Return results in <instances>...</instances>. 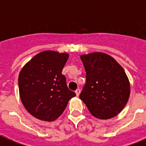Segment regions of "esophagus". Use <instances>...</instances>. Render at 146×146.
Returning a JSON list of instances; mask_svg holds the SVG:
<instances>
[{"instance_id":"34e87169","label":"esophagus","mask_w":146,"mask_h":146,"mask_svg":"<svg viewBox=\"0 0 146 146\" xmlns=\"http://www.w3.org/2000/svg\"><path fill=\"white\" fill-rule=\"evenodd\" d=\"M75 93H76V96H79V94H80V89H76V90H75Z\"/></svg>"}]
</instances>
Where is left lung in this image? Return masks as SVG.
Returning <instances> with one entry per match:
<instances>
[{"instance_id": "obj_1", "label": "left lung", "mask_w": 146, "mask_h": 146, "mask_svg": "<svg viewBox=\"0 0 146 146\" xmlns=\"http://www.w3.org/2000/svg\"><path fill=\"white\" fill-rule=\"evenodd\" d=\"M86 82L79 97L99 119L117 115L127 104L130 84L126 73L112 57L96 52L81 55Z\"/></svg>"}]
</instances>
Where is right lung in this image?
I'll return each mask as SVG.
<instances>
[{
    "label": "right lung",
    "instance_id": "add662e5",
    "mask_svg": "<svg viewBox=\"0 0 146 146\" xmlns=\"http://www.w3.org/2000/svg\"><path fill=\"white\" fill-rule=\"evenodd\" d=\"M69 55L46 50L34 56L19 76L22 104L30 114L41 121H53L65 110L75 93L68 89L62 74Z\"/></svg>",
    "mask_w": 146,
    "mask_h": 146
}]
</instances>
